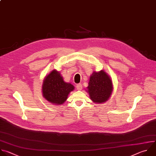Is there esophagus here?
<instances>
[{
  "label": "esophagus",
  "instance_id": "esophagus-1",
  "mask_svg": "<svg viewBox=\"0 0 156 156\" xmlns=\"http://www.w3.org/2000/svg\"><path fill=\"white\" fill-rule=\"evenodd\" d=\"M82 85H81V84H77V86H76V89H77V90H81V89H82Z\"/></svg>",
  "mask_w": 156,
  "mask_h": 156
}]
</instances>
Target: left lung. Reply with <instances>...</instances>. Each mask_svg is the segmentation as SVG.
<instances>
[{
	"mask_svg": "<svg viewBox=\"0 0 156 156\" xmlns=\"http://www.w3.org/2000/svg\"><path fill=\"white\" fill-rule=\"evenodd\" d=\"M86 89L90 99L94 103L100 104L109 100L113 90V85L110 75L101 70L93 72Z\"/></svg>",
	"mask_w": 156,
	"mask_h": 156,
	"instance_id": "left-lung-1",
	"label": "left lung"
}]
</instances>
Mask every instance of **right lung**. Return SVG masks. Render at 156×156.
Here are the masks:
<instances>
[{
	"label": "right lung",
	"instance_id": "obj_1",
	"mask_svg": "<svg viewBox=\"0 0 156 156\" xmlns=\"http://www.w3.org/2000/svg\"><path fill=\"white\" fill-rule=\"evenodd\" d=\"M74 89L73 84L65 82L60 72L54 69L44 77L41 91L43 98L51 104L62 105Z\"/></svg>",
	"mask_w": 156,
	"mask_h": 156
}]
</instances>
